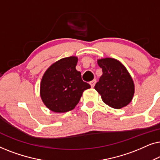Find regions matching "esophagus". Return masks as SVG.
Wrapping results in <instances>:
<instances>
[{"mask_svg":"<svg viewBox=\"0 0 160 160\" xmlns=\"http://www.w3.org/2000/svg\"><path fill=\"white\" fill-rule=\"evenodd\" d=\"M95 83H96V80L94 79V80L92 81V82H90V83H89V84H90L92 87H94V86H95Z\"/></svg>","mask_w":160,"mask_h":160,"instance_id":"obj_1","label":"esophagus"}]
</instances>
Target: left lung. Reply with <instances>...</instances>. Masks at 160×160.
<instances>
[{
    "instance_id": "1",
    "label": "left lung",
    "mask_w": 160,
    "mask_h": 160,
    "mask_svg": "<svg viewBox=\"0 0 160 160\" xmlns=\"http://www.w3.org/2000/svg\"><path fill=\"white\" fill-rule=\"evenodd\" d=\"M102 75L95 89L105 103L113 108H122L131 102L135 92L134 83L125 67L113 58L98 60Z\"/></svg>"
}]
</instances>
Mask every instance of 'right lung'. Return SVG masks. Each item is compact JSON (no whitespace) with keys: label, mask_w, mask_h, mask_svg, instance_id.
Wrapping results in <instances>:
<instances>
[{"label":"right lung","mask_w":160,"mask_h":160,"mask_svg":"<svg viewBox=\"0 0 160 160\" xmlns=\"http://www.w3.org/2000/svg\"><path fill=\"white\" fill-rule=\"evenodd\" d=\"M76 57L62 58L52 64L43 74L41 83V97L52 111L64 113L78 103L83 92L90 88L76 71Z\"/></svg>","instance_id":"1"}]
</instances>
